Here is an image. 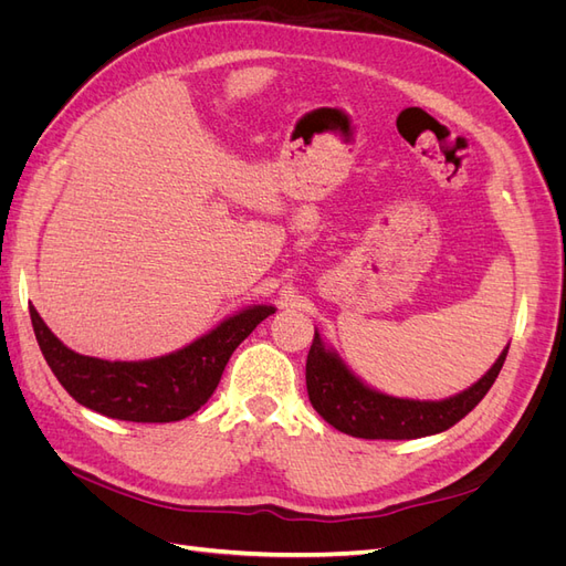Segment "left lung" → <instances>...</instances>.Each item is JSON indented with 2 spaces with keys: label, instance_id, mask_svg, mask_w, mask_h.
<instances>
[{
  "label": "left lung",
  "instance_id": "8db88e82",
  "mask_svg": "<svg viewBox=\"0 0 566 566\" xmlns=\"http://www.w3.org/2000/svg\"><path fill=\"white\" fill-rule=\"evenodd\" d=\"M507 347L482 380L443 401L397 399L354 378L314 335L306 356V391L316 413L335 430L358 439H420L449 430L486 397L505 364Z\"/></svg>",
  "mask_w": 566,
  "mask_h": 566
}]
</instances>
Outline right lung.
I'll list each match as a JSON object with an SVG mask.
<instances>
[{"mask_svg": "<svg viewBox=\"0 0 566 566\" xmlns=\"http://www.w3.org/2000/svg\"><path fill=\"white\" fill-rule=\"evenodd\" d=\"M273 312L266 304L250 306L188 347L150 361H104L67 349L30 304L38 345L63 389L96 413L129 422L193 416L212 397L235 347Z\"/></svg>", "mask_w": 566, "mask_h": 566, "instance_id": "1", "label": "right lung"}]
</instances>
